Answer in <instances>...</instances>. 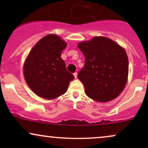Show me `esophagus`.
<instances>
[{
	"instance_id": "esophagus-1",
	"label": "esophagus",
	"mask_w": 148,
	"mask_h": 148,
	"mask_svg": "<svg viewBox=\"0 0 148 148\" xmlns=\"http://www.w3.org/2000/svg\"><path fill=\"white\" fill-rule=\"evenodd\" d=\"M73 75H74V79H76V78H77V73L76 72L74 73V74H73Z\"/></svg>"
}]
</instances>
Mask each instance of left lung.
I'll use <instances>...</instances> for the list:
<instances>
[{
  "label": "left lung",
  "mask_w": 148,
  "mask_h": 148,
  "mask_svg": "<svg viewBox=\"0 0 148 148\" xmlns=\"http://www.w3.org/2000/svg\"><path fill=\"white\" fill-rule=\"evenodd\" d=\"M85 65L78 74L88 97L108 102L120 95L126 86L129 60L125 49L111 39L95 36L79 42Z\"/></svg>",
  "instance_id": "obj_1"
}]
</instances>
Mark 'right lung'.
<instances>
[{
    "instance_id": "1",
    "label": "right lung",
    "mask_w": 148,
    "mask_h": 148,
    "mask_svg": "<svg viewBox=\"0 0 148 148\" xmlns=\"http://www.w3.org/2000/svg\"><path fill=\"white\" fill-rule=\"evenodd\" d=\"M67 44L56 34H49L31 49L23 64V76L32 91L53 99L67 91L74 76L66 69L61 53Z\"/></svg>"
}]
</instances>
